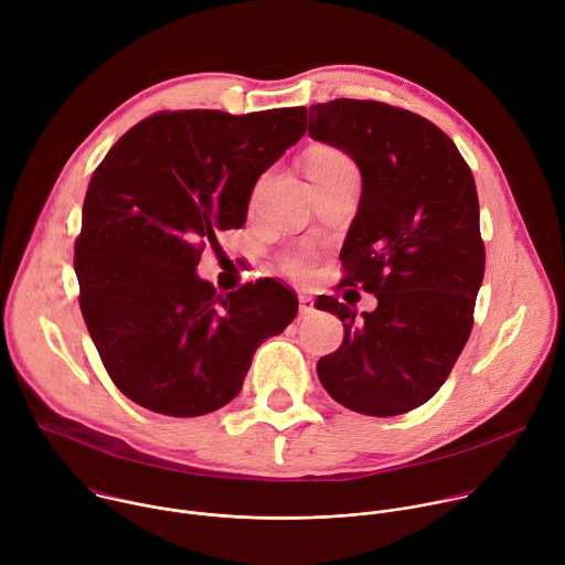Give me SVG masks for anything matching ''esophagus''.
I'll use <instances>...</instances> for the list:
<instances>
[{"label": "esophagus", "mask_w": 565, "mask_h": 565, "mask_svg": "<svg viewBox=\"0 0 565 565\" xmlns=\"http://www.w3.org/2000/svg\"><path fill=\"white\" fill-rule=\"evenodd\" d=\"M312 310H315L312 297H308V295H299V312H301V315H312Z\"/></svg>", "instance_id": "obj_1"}]
</instances>
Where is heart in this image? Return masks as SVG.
Wrapping results in <instances>:
<instances>
[{
	"instance_id": "obj_1",
	"label": "heart",
	"mask_w": 565,
	"mask_h": 565,
	"mask_svg": "<svg viewBox=\"0 0 565 565\" xmlns=\"http://www.w3.org/2000/svg\"><path fill=\"white\" fill-rule=\"evenodd\" d=\"M344 160H349L344 153L335 151V149H319L310 156V163H308V170H315V168H324V166H333V163H344ZM264 181L257 183L255 188V196L259 192ZM279 268L295 281H303L310 277L312 273V250L310 248H290V250H284L279 255Z\"/></svg>"
}]
</instances>
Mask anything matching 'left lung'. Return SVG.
<instances>
[{"mask_svg": "<svg viewBox=\"0 0 565 565\" xmlns=\"http://www.w3.org/2000/svg\"><path fill=\"white\" fill-rule=\"evenodd\" d=\"M308 134L349 153L362 174L340 253L344 279L377 297L362 317L321 295L344 324L317 362L319 382L351 412L407 414L445 384L473 327L486 273L478 194L454 140L427 118L375 100L310 105Z\"/></svg>", "mask_w": 565, "mask_h": 565, "instance_id": "left-lung-1", "label": "left lung"}]
</instances>
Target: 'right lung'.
Instances as JSON below:
<instances>
[{
    "label": "right lung",
    "instance_id": "obj_1",
    "mask_svg": "<svg viewBox=\"0 0 565 565\" xmlns=\"http://www.w3.org/2000/svg\"><path fill=\"white\" fill-rule=\"evenodd\" d=\"M306 134V107L158 111L92 177L75 238L79 310L114 384L174 418L221 409L264 340L297 315L273 277L227 295L196 275L218 232L246 223L259 177Z\"/></svg>",
    "mask_w": 565,
    "mask_h": 565
}]
</instances>
